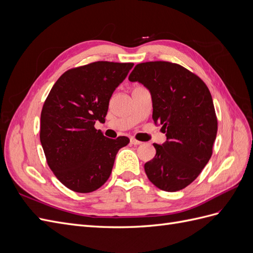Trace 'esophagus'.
Listing matches in <instances>:
<instances>
[{"label":"esophagus","instance_id":"1","mask_svg":"<svg viewBox=\"0 0 253 253\" xmlns=\"http://www.w3.org/2000/svg\"><path fill=\"white\" fill-rule=\"evenodd\" d=\"M131 143H132V144H134V145H139V144H141L142 142H141V141H139V140L135 139V138H131Z\"/></svg>","mask_w":253,"mask_h":253}]
</instances>
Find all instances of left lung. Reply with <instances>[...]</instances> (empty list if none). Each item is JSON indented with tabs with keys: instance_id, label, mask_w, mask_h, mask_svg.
<instances>
[{
	"instance_id": "1",
	"label": "left lung",
	"mask_w": 253,
	"mask_h": 253,
	"mask_svg": "<svg viewBox=\"0 0 253 253\" xmlns=\"http://www.w3.org/2000/svg\"><path fill=\"white\" fill-rule=\"evenodd\" d=\"M128 80L150 90L153 120L167 136L162 145L153 144L156 155L145 163V174L167 192L186 188L208 164L216 138L217 118L209 88L187 68L166 61L137 64Z\"/></svg>"
}]
</instances>
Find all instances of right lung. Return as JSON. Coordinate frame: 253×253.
I'll return each instance as SVG.
<instances>
[{
  "label": "right lung",
  "mask_w": 253,
  "mask_h": 253,
  "mask_svg": "<svg viewBox=\"0 0 253 253\" xmlns=\"http://www.w3.org/2000/svg\"><path fill=\"white\" fill-rule=\"evenodd\" d=\"M134 63L98 61L65 72L53 84L41 112L40 140L50 170L65 187L89 193L109 179L126 136L105 137L95 128L105 121L114 90Z\"/></svg>",
  "instance_id": "obj_1"
}]
</instances>
